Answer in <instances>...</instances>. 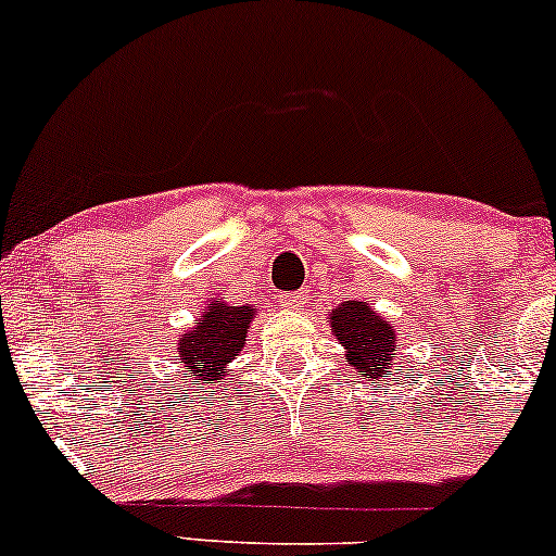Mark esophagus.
I'll return each instance as SVG.
<instances>
[{
	"instance_id": "34e87169",
	"label": "esophagus",
	"mask_w": 556,
	"mask_h": 556,
	"mask_svg": "<svg viewBox=\"0 0 556 556\" xmlns=\"http://www.w3.org/2000/svg\"><path fill=\"white\" fill-rule=\"evenodd\" d=\"M280 304H283L288 312H295V308H301V304H304V295L301 293H288L280 299Z\"/></svg>"
}]
</instances>
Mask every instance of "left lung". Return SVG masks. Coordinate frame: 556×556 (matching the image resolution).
Returning a JSON list of instances; mask_svg holds the SVG:
<instances>
[{
  "label": "left lung",
  "mask_w": 556,
  "mask_h": 556,
  "mask_svg": "<svg viewBox=\"0 0 556 556\" xmlns=\"http://www.w3.org/2000/svg\"><path fill=\"white\" fill-rule=\"evenodd\" d=\"M334 340L348 352V363L359 378L391 380L393 357L399 350L395 329L383 316L375 314L367 301H344L329 314Z\"/></svg>",
  "instance_id": "obj_1"
}]
</instances>
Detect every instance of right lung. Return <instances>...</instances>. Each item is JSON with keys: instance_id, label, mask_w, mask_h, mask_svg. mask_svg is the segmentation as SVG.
<instances>
[{"instance_id": "obj_1", "label": "right lung", "mask_w": 556, "mask_h": 556, "mask_svg": "<svg viewBox=\"0 0 556 556\" xmlns=\"http://www.w3.org/2000/svg\"><path fill=\"white\" fill-rule=\"evenodd\" d=\"M255 308L229 306L227 301H208L197 327L178 337L176 352L181 359V378L191 386L222 383L227 365L244 348Z\"/></svg>"}]
</instances>
